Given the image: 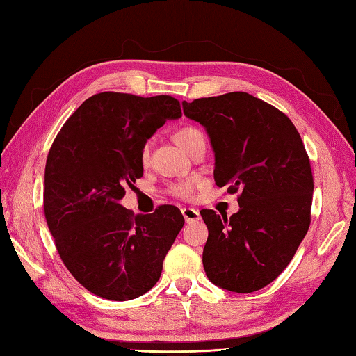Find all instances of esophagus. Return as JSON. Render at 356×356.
<instances>
[{
    "label": "esophagus",
    "mask_w": 356,
    "mask_h": 356,
    "mask_svg": "<svg viewBox=\"0 0 356 356\" xmlns=\"http://www.w3.org/2000/svg\"><path fill=\"white\" fill-rule=\"evenodd\" d=\"M182 216H184L186 223L195 222V220H199V218H200L199 211L197 209H193V208H182Z\"/></svg>",
    "instance_id": "esophagus-1"
}]
</instances>
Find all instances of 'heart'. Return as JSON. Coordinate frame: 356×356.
<instances>
[{
	"instance_id": "1",
	"label": "heart",
	"mask_w": 356,
	"mask_h": 356,
	"mask_svg": "<svg viewBox=\"0 0 356 356\" xmlns=\"http://www.w3.org/2000/svg\"><path fill=\"white\" fill-rule=\"evenodd\" d=\"M200 139H203V134L194 127H184L176 133V142L185 151L190 148L194 142H197ZM140 156H142V161H147L149 156V143H147V145L142 148ZM199 185H200V180L197 177H191V179L182 180V182H179L176 185H172L171 193L172 195H176V197H180V199H191L195 194V190L199 188Z\"/></svg>"
}]
</instances>
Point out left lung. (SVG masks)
Here are the masks:
<instances>
[{"label": "left lung", "instance_id": "left-lung-1", "mask_svg": "<svg viewBox=\"0 0 356 356\" xmlns=\"http://www.w3.org/2000/svg\"><path fill=\"white\" fill-rule=\"evenodd\" d=\"M182 105L209 136L216 185L238 193L231 217L200 211L207 277L231 292L259 291L286 269L311 225L314 177L303 140L284 113L249 93Z\"/></svg>", "mask_w": 356, "mask_h": 356}]
</instances>
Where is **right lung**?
I'll return each mask as SVG.
<instances>
[{"label": "right lung", "mask_w": 356, "mask_h": 356, "mask_svg": "<svg viewBox=\"0 0 356 356\" xmlns=\"http://www.w3.org/2000/svg\"><path fill=\"white\" fill-rule=\"evenodd\" d=\"M182 116L171 96L104 92L67 119L49 151L44 214L70 274L97 297L127 301L153 287L185 218L172 205L134 216L120 205L142 177V148Z\"/></svg>", "instance_id": "1"}]
</instances>
